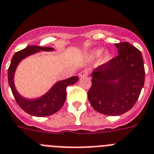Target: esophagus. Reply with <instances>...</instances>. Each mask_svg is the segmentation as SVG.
<instances>
[{"mask_svg":"<svg viewBox=\"0 0 154 154\" xmlns=\"http://www.w3.org/2000/svg\"><path fill=\"white\" fill-rule=\"evenodd\" d=\"M88 74H89V71H88L87 70H82V71L80 72V74H79V76H80V77H87Z\"/></svg>","mask_w":154,"mask_h":154,"instance_id":"obj_1","label":"esophagus"}]
</instances>
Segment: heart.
<instances>
[{"label":"heart","instance_id":"1","mask_svg":"<svg viewBox=\"0 0 154 154\" xmlns=\"http://www.w3.org/2000/svg\"><path fill=\"white\" fill-rule=\"evenodd\" d=\"M103 52V49H101V48H99V49H95L94 51H91L89 54V57L91 58V60H94V59H97L102 54ZM110 59V53L108 52V51H104L103 52V54L101 55L100 57V63H101L102 64L103 63H107Z\"/></svg>","mask_w":154,"mask_h":154}]
</instances>
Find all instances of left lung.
<instances>
[{"mask_svg":"<svg viewBox=\"0 0 154 154\" xmlns=\"http://www.w3.org/2000/svg\"><path fill=\"white\" fill-rule=\"evenodd\" d=\"M118 55L94 69L87 97L96 111L118 116L134 106L144 85L141 52L128 42L114 44Z\"/></svg>","mask_w":154,"mask_h":154,"instance_id":"1","label":"left lung"}]
</instances>
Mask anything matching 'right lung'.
I'll return each mask as SVG.
<instances>
[{"mask_svg": "<svg viewBox=\"0 0 154 154\" xmlns=\"http://www.w3.org/2000/svg\"><path fill=\"white\" fill-rule=\"evenodd\" d=\"M54 50V48L48 47H27L14 54L8 68V83L16 102L23 111L35 117H48L60 110L66 100L67 86L74 84L79 79L77 76H74L66 80L57 81L44 95L36 99H27L19 94L14 81L15 71L19 63L27 57L41 51H52Z\"/></svg>", "mask_w": 154, "mask_h": 154, "instance_id": "obj_1", "label": "right lung"}]
</instances>
